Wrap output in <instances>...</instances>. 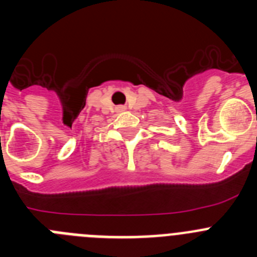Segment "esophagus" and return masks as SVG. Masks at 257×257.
Wrapping results in <instances>:
<instances>
[{
	"instance_id": "34e87169",
	"label": "esophagus",
	"mask_w": 257,
	"mask_h": 257,
	"mask_svg": "<svg viewBox=\"0 0 257 257\" xmlns=\"http://www.w3.org/2000/svg\"><path fill=\"white\" fill-rule=\"evenodd\" d=\"M115 110H117V112H124V110H126V106L119 105V106H117V108H115Z\"/></svg>"
}]
</instances>
